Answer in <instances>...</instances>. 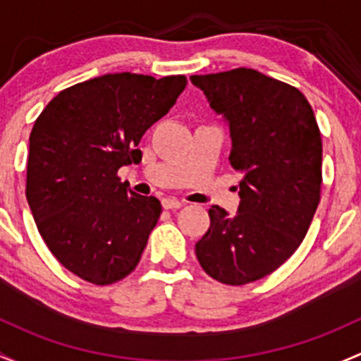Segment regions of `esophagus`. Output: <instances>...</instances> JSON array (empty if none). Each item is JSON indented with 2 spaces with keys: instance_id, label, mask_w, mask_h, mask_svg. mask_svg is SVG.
I'll list each match as a JSON object with an SVG mask.
<instances>
[{
  "instance_id": "1",
  "label": "esophagus",
  "mask_w": 361,
  "mask_h": 361,
  "mask_svg": "<svg viewBox=\"0 0 361 361\" xmlns=\"http://www.w3.org/2000/svg\"><path fill=\"white\" fill-rule=\"evenodd\" d=\"M161 205L165 210H172V208H180L184 203L179 202V200H176V198H163Z\"/></svg>"
}]
</instances>
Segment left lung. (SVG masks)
Wrapping results in <instances>:
<instances>
[{"label":"left lung","mask_w":361,"mask_h":361,"mask_svg":"<svg viewBox=\"0 0 361 361\" xmlns=\"http://www.w3.org/2000/svg\"><path fill=\"white\" fill-rule=\"evenodd\" d=\"M231 133L240 172V207L208 210L210 228L196 243L208 276L226 285L261 280L299 248L322 189V135L297 88L255 69L191 76Z\"/></svg>","instance_id":"left-lung-1"}]
</instances>
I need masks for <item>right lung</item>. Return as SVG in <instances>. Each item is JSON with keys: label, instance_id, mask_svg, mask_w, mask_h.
I'll use <instances>...</instances> for the list:
<instances>
[{"label": "right lung", "instance_id": "add662e5", "mask_svg": "<svg viewBox=\"0 0 361 361\" xmlns=\"http://www.w3.org/2000/svg\"><path fill=\"white\" fill-rule=\"evenodd\" d=\"M185 76L104 74L62 90L29 137L25 196L59 262L95 285L123 280L161 214L118 170L139 163L140 139L185 88Z\"/></svg>", "mask_w": 361, "mask_h": 361}]
</instances>
